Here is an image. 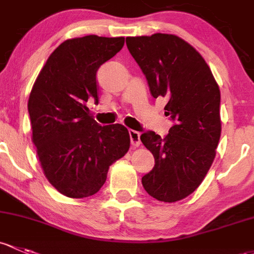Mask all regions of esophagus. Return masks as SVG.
Wrapping results in <instances>:
<instances>
[{"label": "esophagus", "mask_w": 254, "mask_h": 254, "mask_svg": "<svg viewBox=\"0 0 254 254\" xmlns=\"http://www.w3.org/2000/svg\"><path fill=\"white\" fill-rule=\"evenodd\" d=\"M129 136H130V141H131L132 146L137 147L140 145V132L135 131V130H129Z\"/></svg>", "instance_id": "esophagus-1"}]
</instances>
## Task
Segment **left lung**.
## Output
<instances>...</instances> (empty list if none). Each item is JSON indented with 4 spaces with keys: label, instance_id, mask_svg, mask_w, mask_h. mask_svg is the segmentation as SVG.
<instances>
[{
    "label": "left lung",
    "instance_id": "obj_1",
    "mask_svg": "<svg viewBox=\"0 0 254 254\" xmlns=\"http://www.w3.org/2000/svg\"><path fill=\"white\" fill-rule=\"evenodd\" d=\"M127 46L151 95L168 101L165 116L173 122L164 138L151 130L140 136L154 157L142 185L158 201H180L201 185L214 161L221 131L219 86L202 56L180 37H127Z\"/></svg>",
    "mask_w": 254,
    "mask_h": 254
}]
</instances>
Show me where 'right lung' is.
I'll return each instance as SVG.
<instances>
[{
  "label": "right lung",
  "instance_id": "add662e5",
  "mask_svg": "<svg viewBox=\"0 0 254 254\" xmlns=\"http://www.w3.org/2000/svg\"><path fill=\"white\" fill-rule=\"evenodd\" d=\"M125 37L87 35L66 40L40 71L28 102L33 142L49 181L70 198L97 193L109 167L130 147L120 124H98L86 107L98 103V68L124 46Z\"/></svg>",
  "mask_w": 254,
  "mask_h": 254
}]
</instances>
